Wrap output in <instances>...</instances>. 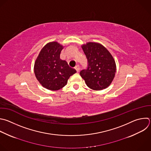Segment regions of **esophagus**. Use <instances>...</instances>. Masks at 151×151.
Here are the masks:
<instances>
[{"label": "esophagus", "mask_w": 151, "mask_h": 151, "mask_svg": "<svg viewBox=\"0 0 151 151\" xmlns=\"http://www.w3.org/2000/svg\"><path fill=\"white\" fill-rule=\"evenodd\" d=\"M75 69H76V72H78L79 71V70H80V67H79V65H76V66H75Z\"/></svg>", "instance_id": "esophagus-1"}]
</instances>
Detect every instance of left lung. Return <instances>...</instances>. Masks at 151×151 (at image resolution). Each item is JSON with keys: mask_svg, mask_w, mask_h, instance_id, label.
<instances>
[{"mask_svg": "<svg viewBox=\"0 0 151 151\" xmlns=\"http://www.w3.org/2000/svg\"><path fill=\"white\" fill-rule=\"evenodd\" d=\"M86 57L88 66L79 74L86 85L93 90L107 88L113 81L116 70L115 61L103 45L88 42L82 46Z\"/></svg>", "mask_w": 151, "mask_h": 151, "instance_id": "left-lung-1", "label": "left lung"}]
</instances>
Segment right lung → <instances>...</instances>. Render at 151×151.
<instances>
[{
  "mask_svg": "<svg viewBox=\"0 0 151 151\" xmlns=\"http://www.w3.org/2000/svg\"><path fill=\"white\" fill-rule=\"evenodd\" d=\"M63 46L57 42L47 44L41 50L34 65V73L41 85L56 91L64 87L70 76L76 72L60 59Z\"/></svg>",
  "mask_w": 151,
  "mask_h": 151,
  "instance_id": "add662e5",
  "label": "right lung"
}]
</instances>
